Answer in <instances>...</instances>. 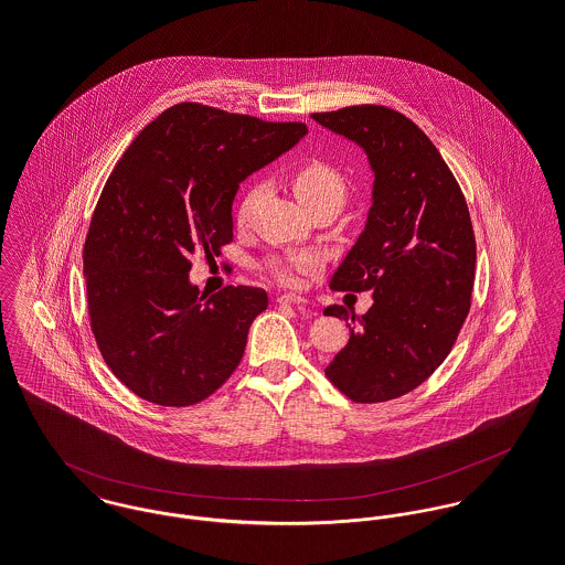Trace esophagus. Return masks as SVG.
Segmentation results:
<instances>
[{
  "instance_id": "esophagus-1",
  "label": "esophagus",
  "mask_w": 565,
  "mask_h": 565,
  "mask_svg": "<svg viewBox=\"0 0 565 565\" xmlns=\"http://www.w3.org/2000/svg\"><path fill=\"white\" fill-rule=\"evenodd\" d=\"M276 302H278V305H307V298L296 296V294H280V296L276 298Z\"/></svg>"
}]
</instances>
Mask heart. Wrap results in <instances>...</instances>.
Returning a JSON list of instances; mask_svg holds the SVG:
<instances>
[{
    "label": "heart",
    "instance_id": "obj_1",
    "mask_svg": "<svg viewBox=\"0 0 565 565\" xmlns=\"http://www.w3.org/2000/svg\"><path fill=\"white\" fill-rule=\"evenodd\" d=\"M260 182H256L252 189L245 191V195L237 206V222L245 224L256 195L260 191ZM294 191L296 195L311 209L320 202H334L343 204L348 195V182L345 175L330 162L309 161L300 164L294 171ZM322 265V258L313 252H298L287 256H271L263 263V269L267 276H271L280 285H294L298 280V274H311L318 271Z\"/></svg>",
    "mask_w": 565,
    "mask_h": 565
}]
</instances>
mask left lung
Returning <instances> with one entry per match:
<instances>
[{"mask_svg": "<svg viewBox=\"0 0 565 565\" xmlns=\"http://www.w3.org/2000/svg\"><path fill=\"white\" fill-rule=\"evenodd\" d=\"M323 128L359 143L374 169L365 231L337 267L330 289L374 291L326 367L352 403H387L419 387L450 354L472 305L477 239L463 191L433 141L403 113L345 106L313 113Z\"/></svg>", "mask_w": 565, "mask_h": 565, "instance_id": "1", "label": "left lung"}]
</instances>
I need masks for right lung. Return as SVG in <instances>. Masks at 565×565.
I'll return each instance as SVG.
<instances>
[{"label": "right lung", "mask_w": 565, "mask_h": 565, "mask_svg": "<svg viewBox=\"0 0 565 565\" xmlns=\"http://www.w3.org/2000/svg\"><path fill=\"white\" fill-rule=\"evenodd\" d=\"M307 135L182 102L130 143L108 175L84 242L90 330L113 374L139 398L191 406L242 363L247 330L267 309L258 287L200 296L191 256L233 242V200L252 171Z\"/></svg>", "instance_id": "1"}]
</instances>
